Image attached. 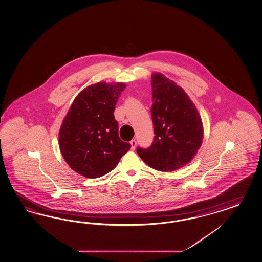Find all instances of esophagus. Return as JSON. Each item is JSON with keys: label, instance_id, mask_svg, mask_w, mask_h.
I'll return each mask as SVG.
<instances>
[{"label": "esophagus", "instance_id": "34e87169", "mask_svg": "<svg viewBox=\"0 0 262 262\" xmlns=\"http://www.w3.org/2000/svg\"><path fill=\"white\" fill-rule=\"evenodd\" d=\"M130 144H131V149L135 150L136 149V145H137V141H136V140H132V141H130Z\"/></svg>", "mask_w": 262, "mask_h": 262}]
</instances>
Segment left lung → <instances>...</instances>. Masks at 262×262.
Masks as SVG:
<instances>
[{
	"mask_svg": "<svg viewBox=\"0 0 262 262\" xmlns=\"http://www.w3.org/2000/svg\"><path fill=\"white\" fill-rule=\"evenodd\" d=\"M151 83L154 141L147 149L137 148V152L150 167L172 172L190 162L201 147L202 119L193 101L174 81L154 73Z\"/></svg>",
	"mask_w": 262,
	"mask_h": 262,
	"instance_id": "obj_1",
	"label": "left lung"
}]
</instances>
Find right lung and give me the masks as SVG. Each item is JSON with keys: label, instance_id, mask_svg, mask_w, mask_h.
Segmentation results:
<instances>
[{"label": "right lung", "instance_id": "right-lung-1", "mask_svg": "<svg viewBox=\"0 0 262 262\" xmlns=\"http://www.w3.org/2000/svg\"><path fill=\"white\" fill-rule=\"evenodd\" d=\"M122 82H98L75 98L59 132L60 153L68 165L89 179L112 171L131 144L119 137L116 103Z\"/></svg>", "mask_w": 262, "mask_h": 262}]
</instances>
